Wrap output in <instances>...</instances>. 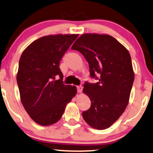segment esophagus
Segmentation results:
<instances>
[{"label":"esophagus","mask_w":153,"mask_h":153,"mask_svg":"<svg viewBox=\"0 0 153 153\" xmlns=\"http://www.w3.org/2000/svg\"><path fill=\"white\" fill-rule=\"evenodd\" d=\"M82 89H83V87H82V86H77L76 87V89H77V91H78V92H82Z\"/></svg>","instance_id":"34e87169"}]
</instances>
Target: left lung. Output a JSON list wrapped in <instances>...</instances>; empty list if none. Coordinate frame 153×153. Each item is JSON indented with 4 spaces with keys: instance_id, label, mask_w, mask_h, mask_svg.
Returning <instances> with one entry per match:
<instances>
[{
    "instance_id": "1",
    "label": "left lung",
    "mask_w": 153,
    "mask_h": 153,
    "mask_svg": "<svg viewBox=\"0 0 153 153\" xmlns=\"http://www.w3.org/2000/svg\"><path fill=\"white\" fill-rule=\"evenodd\" d=\"M71 49L84 56L90 77L97 80L84 84L91 107L82 117L93 128H108L122 115L130 99L134 79L130 53L114 38L97 33L82 35Z\"/></svg>"
}]
</instances>
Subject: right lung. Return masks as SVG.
I'll return each instance as SVG.
<instances>
[{
	"label": "right lung",
	"mask_w": 153,
	"mask_h": 153,
	"mask_svg": "<svg viewBox=\"0 0 153 153\" xmlns=\"http://www.w3.org/2000/svg\"><path fill=\"white\" fill-rule=\"evenodd\" d=\"M77 37V34L43 36L21 54L17 74L21 100L39 125L48 126L58 122L76 94L75 86L64 84L59 63Z\"/></svg>",
	"instance_id": "1"
}]
</instances>
